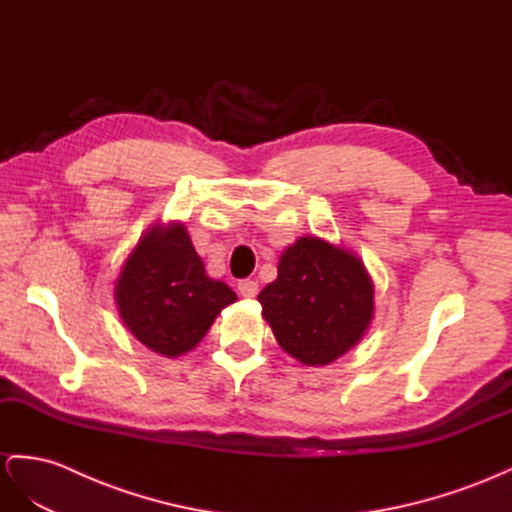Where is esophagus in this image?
Listing matches in <instances>:
<instances>
[{
    "mask_svg": "<svg viewBox=\"0 0 512 512\" xmlns=\"http://www.w3.org/2000/svg\"><path fill=\"white\" fill-rule=\"evenodd\" d=\"M238 291H240L242 298H255V295L259 293V283H257V280L244 278L238 283Z\"/></svg>",
    "mask_w": 512,
    "mask_h": 512,
    "instance_id": "esophagus-1",
    "label": "esophagus"
}]
</instances>
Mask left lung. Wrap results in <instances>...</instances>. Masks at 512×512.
I'll use <instances>...</instances> for the list:
<instances>
[{
    "label": "left lung",
    "instance_id": "1",
    "mask_svg": "<svg viewBox=\"0 0 512 512\" xmlns=\"http://www.w3.org/2000/svg\"><path fill=\"white\" fill-rule=\"evenodd\" d=\"M257 300L280 349L304 366H327L366 336L374 283L353 251L302 236L278 259V276Z\"/></svg>",
    "mask_w": 512,
    "mask_h": 512
}]
</instances>
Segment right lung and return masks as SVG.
<instances>
[{"mask_svg": "<svg viewBox=\"0 0 512 512\" xmlns=\"http://www.w3.org/2000/svg\"><path fill=\"white\" fill-rule=\"evenodd\" d=\"M238 295L206 274L185 223H155L140 236L114 283V302L131 336L163 357L202 342Z\"/></svg>", "mask_w": 512, "mask_h": 512, "instance_id": "1", "label": "right lung"}]
</instances>
